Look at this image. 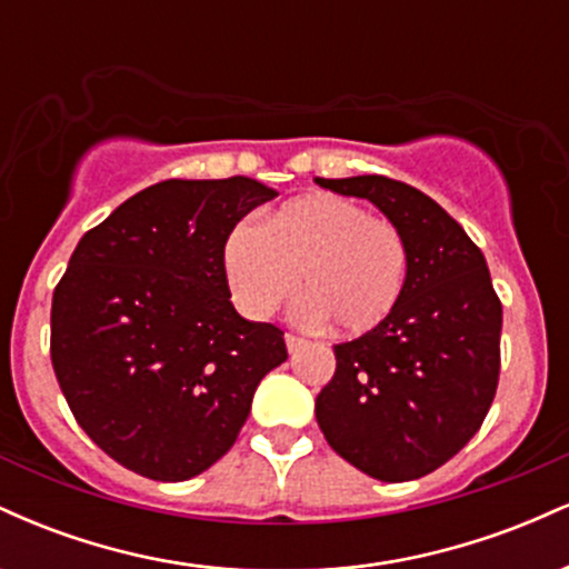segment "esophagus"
Segmentation results:
<instances>
[{
    "mask_svg": "<svg viewBox=\"0 0 569 569\" xmlns=\"http://www.w3.org/2000/svg\"><path fill=\"white\" fill-rule=\"evenodd\" d=\"M286 348H289V352H299L302 348H307V339L297 335H286Z\"/></svg>",
    "mask_w": 569,
    "mask_h": 569,
    "instance_id": "obj_1",
    "label": "esophagus"
}]
</instances>
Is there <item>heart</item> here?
<instances>
[{"label": "heart", "instance_id": "b5f03b06", "mask_svg": "<svg viewBox=\"0 0 569 569\" xmlns=\"http://www.w3.org/2000/svg\"><path fill=\"white\" fill-rule=\"evenodd\" d=\"M224 272L234 302L267 318L297 291L310 321L367 335L390 318L407 286L409 243L401 227L361 202L310 194L283 206L264 227L240 221L227 234Z\"/></svg>", "mask_w": 569, "mask_h": 569}]
</instances>
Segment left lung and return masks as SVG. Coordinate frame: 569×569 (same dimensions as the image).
I'll list each match as a JSON object with an SVG mask.
<instances>
[{"instance_id":"left-lung-1","label":"left lung","mask_w":569,"mask_h":569,"mask_svg":"<svg viewBox=\"0 0 569 569\" xmlns=\"http://www.w3.org/2000/svg\"><path fill=\"white\" fill-rule=\"evenodd\" d=\"M316 181L375 202L409 243L407 286L388 321L335 345L318 426L371 479H420L473 439L498 390L502 305L485 253L439 202L403 181Z\"/></svg>"}]
</instances>
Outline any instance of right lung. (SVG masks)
Returning <instances> with one entry per match:
<instances>
[{"mask_svg":"<svg viewBox=\"0 0 569 569\" xmlns=\"http://www.w3.org/2000/svg\"><path fill=\"white\" fill-rule=\"evenodd\" d=\"M276 189L232 176L141 189L82 234L50 310V358L84 433L128 471L184 481L230 452L283 331L234 312L227 234Z\"/></svg>","mask_w":569,"mask_h":569,"instance_id":"add662e5","label":"right lung"}]
</instances>
